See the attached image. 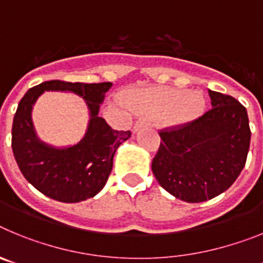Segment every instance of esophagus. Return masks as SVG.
I'll return each mask as SVG.
<instances>
[{
	"mask_svg": "<svg viewBox=\"0 0 263 263\" xmlns=\"http://www.w3.org/2000/svg\"><path fill=\"white\" fill-rule=\"evenodd\" d=\"M146 124H147V120H146V118H141V120H138L136 124H134V132H137L139 127H142L143 125H146Z\"/></svg>",
	"mask_w": 263,
	"mask_h": 263,
	"instance_id": "34e87169",
	"label": "esophagus"
}]
</instances>
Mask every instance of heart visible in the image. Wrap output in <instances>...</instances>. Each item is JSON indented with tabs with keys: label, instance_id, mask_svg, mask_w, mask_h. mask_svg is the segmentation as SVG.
<instances>
[{
	"label": "heart",
	"instance_id": "heart-1",
	"mask_svg": "<svg viewBox=\"0 0 263 263\" xmlns=\"http://www.w3.org/2000/svg\"><path fill=\"white\" fill-rule=\"evenodd\" d=\"M129 105L138 113L159 115L173 111L179 118H190L203 110L204 99L199 92L183 89L141 90L129 97Z\"/></svg>",
	"mask_w": 263,
	"mask_h": 263
}]
</instances>
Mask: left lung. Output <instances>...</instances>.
<instances>
[{
  "label": "left lung",
  "instance_id": "8db88e82",
  "mask_svg": "<svg viewBox=\"0 0 263 263\" xmlns=\"http://www.w3.org/2000/svg\"><path fill=\"white\" fill-rule=\"evenodd\" d=\"M208 93L212 108L203 116L159 130L160 145L152 163L158 183L188 203L227 191L249 152L252 132L245 106L229 95Z\"/></svg>",
  "mask_w": 263,
  "mask_h": 263
}]
</instances>
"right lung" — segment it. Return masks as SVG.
Masks as SVG:
<instances>
[{"label":"right lung","mask_w":263,"mask_h":263,"mask_svg":"<svg viewBox=\"0 0 263 263\" xmlns=\"http://www.w3.org/2000/svg\"><path fill=\"white\" fill-rule=\"evenodd\" d=\"M111 83L45 81L26 92L18 104L11 129V147L21 173L46 196L62 203H79L99 194L113 167V157L130 130L111 129L99 116L100 104ZM45 90H69L87 101L91 120L86 137L78 145L55 149L41 143L33 132L31 109Z\"/></svg>","instance_id":"add662e5"}]
</instances>
